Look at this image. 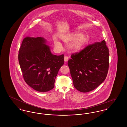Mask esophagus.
Listing matches in <instances>:
<instances>
[{"mask_svg":"<svg viewBox=\"0 0 127 127\" xmlns=\"http://www.w3.org/2000/svg\"><path fill=\"white\" fill-rule=\"evenodd\" d=\"M68 57H67V56H65V57H64V61H65V62H66V61H68Z\"/></svg>","mask_w":127,"mask_h":127,"instance_id":"obj_1","label":"esophagus"}]
</instances>
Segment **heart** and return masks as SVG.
<instances>
[{"mask_svg":"<svg viewBox=\"0 0 127 127\" xmlns=\"http://www.w3.org/2000/svg\"><path fill=\"white\" fill-rule=\"evenodd\" d=\"M62 40L66 43L72 42L69 46V48L72 52L75 53L81 51L88 42V38L86 35L84 34H81L78 31L74 32L63 36ZM53 41L56 47H61V44L56 37L54 38Z\"/></svg>","mask_w":127,"mask_h":127,"instance_id":"b5f03b06","label":"heart"}]
</instances>
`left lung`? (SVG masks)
<instances>
[{
  "label": "left lung",
  "instance_id": "obj_1",
  "mask_svg": "<svg viewBox=\"0 0 127 127\" xmlns=\"http://www.w3.org/2000/svg\"><path fill=\"white\" fill-rule=\"evenodd\" d=\"M67 65L74 87L81 92L95 90L106 78L109 66V49L104 40L89 45L72 54Z\"/></svg>",
  "mask_w": 127,
  "mask_h": 127
}]
</instances>
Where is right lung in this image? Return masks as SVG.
I'll list each match as a JSON object with an SVG mask.
<instances>
[{"mask_svg": "<svg viewBox=\"0 0 127 127\" xmlns=\"http://www.w3.org/2000/svg\"><path fill=\"white\" fill-rule=\"evenodd\" d=\"M42 37H26L19 50L18 61L25 82L34 90L47 92L54 87L56 77L64 63V55L52 54Z\"/></svg>", "mask_w": 127, "mask_h": 127, "instance_id": "add662e5", "label": "right lung"}]
</instances>
